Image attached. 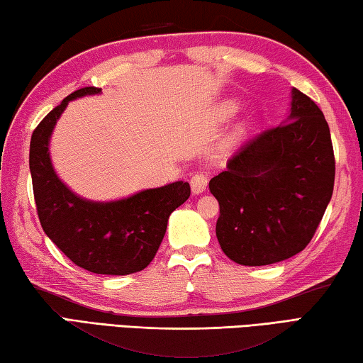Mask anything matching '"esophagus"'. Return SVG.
<instances>
[{
	"label": "esophagus",
	"instance_id": "esophagus-1",
	"mask_svg": "<svg viewBox=\"0 0 363 363\" xmlns=\"http://www.w3.org/2000/svg\"><path fill=\"white\" fill-rule=\"evenodd\" d=\"M189 185H191L193 194L204 193L206 188H207V177L202 175V174H196V175H193L191 182H189Z\"/></svg>",
	"mask_w": 363,
	"mask_h": 363
}]
</instances>
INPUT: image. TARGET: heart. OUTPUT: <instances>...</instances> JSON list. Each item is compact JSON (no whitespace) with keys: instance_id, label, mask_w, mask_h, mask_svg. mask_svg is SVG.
Returning <instances> with one entry per match:
<instances>
[{"instance_id":"heart-1","label":"heart","mask_w":363,"mask_h":363,"mask_svg":"<svg viewBox=\"0 0 363 363\" xmlns=\"http://www.w3.org/2000/svg\"><path fill=\"white\" fill-rule=\"evenodd\" d=\"M238 108H239V105L236 104V101H228V104L221 108V114H223V118H228V116H231L233 113H236ZM242 133H244V125H238L236 129H234L231 138L238 140V138H240Z\"/></svg>"}]
</instances>
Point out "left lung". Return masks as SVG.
Segmentation results:
<instances>
[{"instance_id": "left-lung-1", "label": "left lung", "mask_w": 363, "mask_h": 363, "mask_svg": "<svg viewBox=\"0 0 363 363\" xmlns=\"http://www.w3.org/2000/svg\"><path fill=\"white\" fill-rule=\"evenodd\" d=\"M335 157L323 113L291 87L287 118L258 133L215 175L217 239L244 266L291 258L313 239L333 194Z\"/></svg>"}]
</instances>
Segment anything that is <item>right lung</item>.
Here are the masks:
<instances>
[{
	"label": "right lung",
	"instance_id": "obj_1",
	"mask_svg": "<svg viewBox=\"0 0 363 363\" xmlns=\"http://www.w3.org/2000/svg\"><path fill=\"white\" fill-rule=\"evenodd\" d=\"M84 87L60 101L30 142V174L41 226L48 238L79 268L106 276L145 269L155 258L167 230L170 213L191 194L188 182L146 188L127 198L92 201L63 183L50 159V137L69 101L99 95Z\"/></svg>",
	"mask_w": 363,
	"mask_h": 363
}]
</instances>
